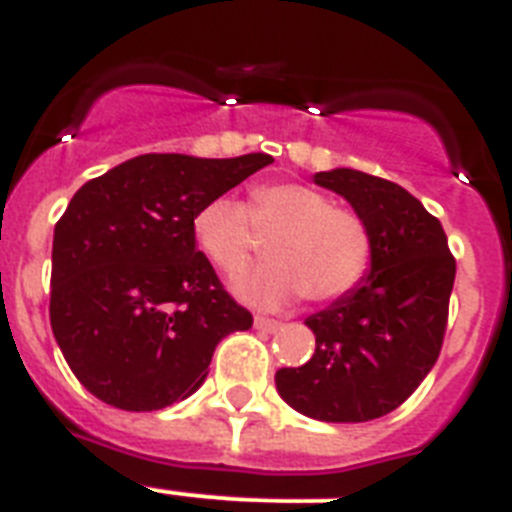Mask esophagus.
<instances>
[{"label":"esophagus","mask_w":512,"mask_h":512,"mask_svg":"<svg viewBox=\"0 0 512 512\" xmlns=\"http://www.w3.org/2000/svg\"><path fill=\"white\" fill-rule=\"evenodd\" d=\"M253 324H256V329H264V332H274V329L280 327V322L269 319V316H253Z\"/></svg>","instance_id":"esophagus-1"}]
</instances>
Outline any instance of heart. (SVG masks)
<instances>
[{"instance_id": "1", "label": "heart", "mask_w": 512, "mask_h": 512, "mask_svg": "<svg viewBox=\"0 0 512 512\" xmlns=\"http://www.w3.org/2000/svg\"><path fill=\"white\" fill-rule=\"evenodd\" d=\"M193 238L227 277L243 272L269 238L272 261L235 282V293L259 308L285 306L301 293L337 301L361 285L374 256L363 219L301 183L259 185L246 206L211 198L193 217Z\"/></svg>"}]
</instances>
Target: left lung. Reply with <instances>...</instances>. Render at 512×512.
Wrapping results in <instances>:
<instances>
[{
    "instance_id": "1",
    "label": "left lung",
    "mask_w": 512,
    "mask_h": 512,
    "mask_svg": "<svg viewBox=\"0 0 512 512\" xmlns=\"http://www.w3.org/2000/svg\"><path fill=\"white\" fill-rule=\"evenodd\" d=\"M314 183L356 209L374 256L356 290L306 319L314 356L274 382L303 416L358 424L403 405L437 363L455 259L439 219L398 183L345 167L316 172Z\"/></svg>"
}]
</instances>
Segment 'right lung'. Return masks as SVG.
<instances>
[{
  "instance_id": "1",
  "label": "right lung",
  "mask_w": 512,
  "mask_h": 512,
  "mask_svg": "<svg viewBox=\"0 0 512 512\" xmlns=\"http://www.w3.org/2000/svg\"><path fill=\"white\" fill-rule=\"evenodd\" d=\"M269 154H141L88 180L54 227L49 322L67 366L122 411H159L204 384L214 348L253 316L196 248L193 217Z\"/></svg>"
}]
</instances>
